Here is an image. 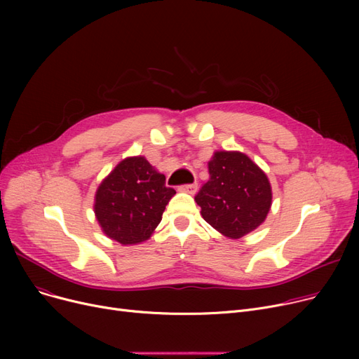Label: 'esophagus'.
Segmentation results:
<instances>
[{"instance_id":"34e87169","label":"esophagus","mask_w":359,"mask_h":359,"mask_svg":"<svg viewBox=\"0 0 359 359\" xmlns=\"http://www.w3.org/2000/svg\"><path fill=\"white\" fill-rule=\"evenodd\" d=\"M196 183H191V184H183V186H180V191L182 192H186V194H191V195H194L195 192H196Z\"/></svg>"}]
</instances>
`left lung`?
Masks as SVG:
<instances>
[{
  "mask_svg": "<svg viewBox=\"0 0 359 359\" xmlns=\"http://www.w3.org/2000/svg\"><path fill=\"white\" fill-rule=\"evenodd\" d=\"M210 180L195 196L201 215L222 236L237 240L265 222L272 187L265 172L240 151H215Z\"/></svg>",
  "mask_w": 359,
  "mask_h": 359,
  "instance_id": "left-lung-1",
  "label": "left lung"
}]
</instances>
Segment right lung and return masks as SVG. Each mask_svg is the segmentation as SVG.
Listing matches in <instances>:
<instances>
[{
  "instance_id": "1",
  "label": "right lung",
  "mask_w": 359,
  "mask_h": 359,
  "mask_svg": "<svg viewBox=\"0 0 359 359\" xmlns=\"http://www.w3.org/2000/svg\"><path fill=\"white\" fill-rule=\"evenodd\" d=\"M175 195L145 157H126L99 184L94 215L109 238L132 246L153 236Z\"/></svg>"
}]
</instances>
